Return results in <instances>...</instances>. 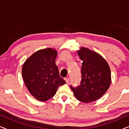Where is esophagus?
<instances>
[{"label":"esophagus","mask_w":129,"mask_h":129,"mask_svg":"<svg viewBox=\"0 0 129 129\" xmlns=\"http://www.w3.org/2000/svg\"><path fill=\"white\" fill-rule=\"evenodd\" d=\"M64 80H65V81H66V83H68L69 82V78H68V77H67V78H65Z\"/></svg>","instance_id":"1"}]
</instances>
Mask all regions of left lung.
<instances>
[{
    "label": "left lung",
    "mask_w": 129,
    "mask_h": 129,
    "mask_svg": "<svg viewBox=\"0 0 129 129\" xmlns=\"http://www.w3.org/2000/svg\"><path fill=\"white\" fill-rule=\"evenodd\" d=\"M77 52L83 61L82 80L77 87H70L79 101L91 103L103 96L110 87V67L100 54L89 49L80 47Z\"/></svg>",
    "instance_id": "8db88e82"
}]
</instances>
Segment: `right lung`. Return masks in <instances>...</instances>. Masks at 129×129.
<instances>
[{
  "mask_svg": "<svg viewBox=\"0 0 129 129\" xmlns=\"http://www.w3.org/2000/svg\"><path fill=\"white\" fill-rule=\"evenodd\" d=\"M57 51L40 49L27 58L22 66L24 84L30 93L39 101L46 102L56 94L59 86L66 83L60 77L55 60Z\"/></svg>",
  "mask_w": 129,
  "mask_h": 129,
  "instance_id": "obj_1",
  "label": "right lung"
}]
</instances>
